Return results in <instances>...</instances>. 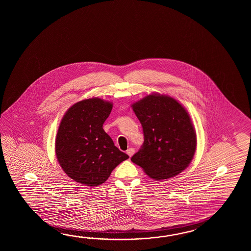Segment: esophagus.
I'll return each mask as SVG.
<instances>
[{
    "label": "esophagus",
    "instance_id": "esophagus-1",
    "mask_svg": "<svg viewBox=\"0 0 251 251\" xmlns=\"http://www.w3.org/2000/svg\"><path fill=\"white\" fill-rule=\"evenodd\" d=\"M126 153L129 155V157H131V156L134 153V149H133V148H129V149L126 151Z\"/></svg>",
    "mask_w": 251,
    "mask_h": 251
}]
</instances>
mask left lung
I'll return each instance as SVG.
<instances>
[{
	"label": "left lung",
	"mask_w": 251,
	"mask_h": 251,
	"mask_svg": "<svg viewBox=\"0 0 251 251\" xmlns=\"http://www.w3.org/2000/svg\"><path fill=\"white\" fill-rule=\"evenodd\" d=\"M143 126L144 142L131 158L156 180L179 174L197 148L192 121L181 104L166 95L151 94L132 105Z\"/></svg>",
	"instance_id": "8db88e82"
}]
</instances>
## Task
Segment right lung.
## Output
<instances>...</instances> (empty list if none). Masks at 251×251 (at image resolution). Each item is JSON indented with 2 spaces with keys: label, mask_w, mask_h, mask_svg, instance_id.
Here are the masks:
<instances>
[{
  "label": "right lung",
  "mask_w": 251,
  "mask_h": 251,
  "mask_svg": "<svg viewBox=\"0 0 251 251\" xmlns=\"http://www.w3.org/2000/svg\"><path fill=\"white\" fill-rule=\"evenodd\" d=\"M112 107V103L99 98L77 102L59 126L55 139L59 164L67 176L88 187L101 185L129 158L102 127Z\"/></svg>",
  "instance_id": "add662e5"
}]
</instances>
